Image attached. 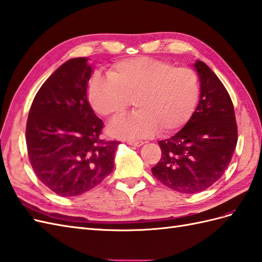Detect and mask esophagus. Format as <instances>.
Instances as JSON below:
<instances>
[{"label":"esophagus","instance_id":"esophagus-1","mask_svg":"<svg viewBox=\"0 0 262 262\" xmlns=\"http://www.w3.org/2000/svg\"><path fill=\"white\" fill-rule=\"evenodd\" d=\"M127 144L133 145V146H141L143 144L142 141H127Z\"/></svg>","mask_w":262,"mask_h":262}]
</instances>
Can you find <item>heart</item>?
I'll list each match as a JSON object with an SVG mask.
<instances>
[{
  "instance_id": "obj_1",
  "label": "heart",
  "mask_w": 262,
  "mask_h": 262,
  "mask_svg": "<svg viewBox=\"0 0 262 262\" xmlns=\"http://www.w3.org/2000/svg\"><path fill=\"white\" fill-rule=\"evenodd\" d=\"M199 93L193 70L151 57L121 60L107 76L95 73L89 85V101L101 117H122L133 100L138 110L110 127L112 136L121 138H142L158 129L161 135L179 130L192 117Z\"/></svg>"
}]
</instances>
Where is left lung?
<instances>
[{
	"label": "left lung",
	"instance_id": "left-lung-1",
	"mask_svg": "<svg viewBox=\"0 0 262 262\" xmlns=\"http://www.w3.org/2000/svg\"><path fill=\"white\" fill-rule=\"evenodd\" d=\"M200 100L179 132L159 141L161 159L152 174L165 187L182 193L208 189L225 173L238 141V126L230 95L212 70L196 61Z\"/></svg>",
	"mask_w": 262,
	"mask_h": 262
}]
</instances>
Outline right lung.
Returning <instances> with one entry per match:
<instances>
[{
  "label": "right lung",
  "mask_w": 262,
  "mask_h": 262,
  "mask_svg": "<svg viewBox=\"0 0 262 262\" xmlns=\"http://www.w3.org/2000/svg\"><path fill=\"white\" fill-rule=\"evenodd\" d=\"M86 61H67L43 83L27 122L32 168L44 186L62 196L80 195L103 181L120 144L101 137L103 122L86 98L92 73Z\"/></svg>",
  "instance_id": "1"
}]
</instances>
